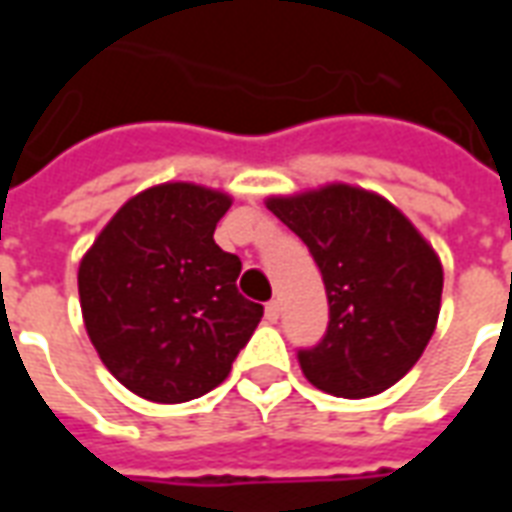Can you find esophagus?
<instances>
[{"label": "esophagus", "instance_id": "34e87169", "mask_svg": "<svg viewBox=\"0 0 512 512\" xmlns=\"http://www.w3.org/2000/svg\"><path fill=\"white\" fill-rule=\"evenodd\" d=\"M279 312H282V307H279V301L274 299V301H268L266 304V318L271 323H277L279 321Z\"/></svg>", "mask_w": 512, "mask_h": 512}]
</instances>
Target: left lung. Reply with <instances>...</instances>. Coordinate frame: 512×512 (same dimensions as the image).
Wrapping results in <instances>:
<instances>
[{
  "label": "left lung",
  "mask_w": 512,
  "mask_h": 512,
  "mask_svg": "<svg viewBox=\"0 0 512 512\" xmlns=\"http://www.w3.org/2000/svg\"><path fill=\"white\" fill-rule=\"evenodd\" d=\"M266 205L307 244L329 299L323 340L299 351L301 373L351 400L397 384L439 321L444 271L433 246L392 202L348 183Z\"/></svg>",
  "instance_id": "1"
}]
</instances>
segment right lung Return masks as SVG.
<instances>
[{
  "label": "right lung",
  "mask_w": 512,
  "mask_h": 512,
  "mask_svg": "<svg viewBox=\"0 0 512 512\" xmlns=\"http://www.w3.org/2000/svg\"><path fill=\"white\" fill-rule=\"evenodd\" d=\"M230 194L197 183L139 191L79 263L84 329L106 370L153 403H186L230 376L263 318L213 230Z\"/></svg>",
  "instance_id": "right-lung-1"
}]
</instances>
